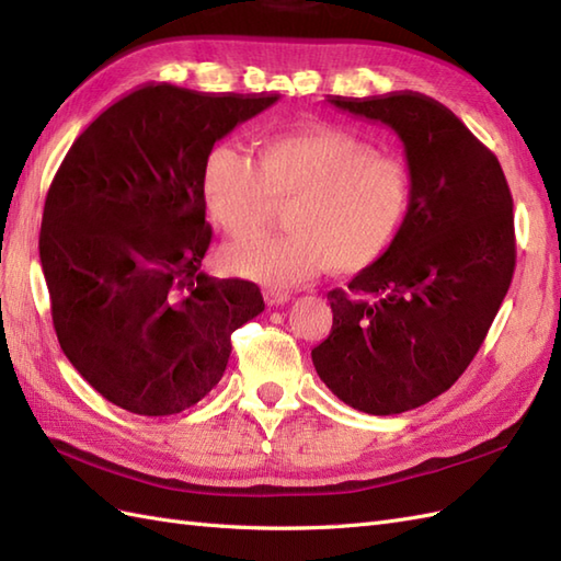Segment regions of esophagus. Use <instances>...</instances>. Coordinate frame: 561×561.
Returning a JSON list of instances; mask_svg holds the SVG:
<instances>
[{
	"label": "esophagus",
	"instance_id": "34e87169",
	"mask_svg": "<svg viewBox=\"0 0 561 561\" xmlns=\"http://www.w3.org/2000/svg\"><path fill=\"white\" fill-rule=\"evenodd\" d=\"M265 296V304L267 306H282L286 301H291V294L289 291H282V289H272V286H267V289L263 291Z\"/></svg>",
	"mask_w": 561,
	"mask_h": 561
}]
</instances>
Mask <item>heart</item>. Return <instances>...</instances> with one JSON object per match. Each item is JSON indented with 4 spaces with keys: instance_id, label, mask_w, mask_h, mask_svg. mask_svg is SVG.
<instances>
[{
    "instance_id": "obj_1",
    "label": "heart",
    "mask_w": 561,
    "mask_h": 561,
    "mask_svg": "<svg viewBox=\"0 0 561 561\" xmlns=\"http://www.w3.org/2000/svg\"><path fill=\"white\" fill-rule=\"evenodd\" d=\"M203 201L229 237L265 225L275 201L289 231L221 249L233 275L289 289L336 265L360 270L380 257L403 225L411 184L401 162L375 154L336 128L308 126L270 136L257 164L233 142H217L203 162Z\"/></svg>"
}]
</instances>
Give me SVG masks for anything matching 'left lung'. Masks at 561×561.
Instances as JSON below:
<instances>
[{
    "label": "left lung",
    "mask_w": 561,
    "mask_h": 561,
    "mask_svg": "<svg viewBox=\"0 0 561 561\" xmlns=\"http://www.w3.org/2000/svg\"><path fill=\"white\" fill-rule=\"evenodd\" d=\"M328 102L392 128L411 195L392 245L328 294L332 332L312 366L351 409L403 413L459 380L510 291L512 193L497 158L433 98L399 90Z\"/></svg>",
    "instance_id": "8db88e82"
}]
</instances>
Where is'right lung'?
Returning <instances> with one entry per match:
<instances>
[{
  "label": "right lung",
  "instance_id": "obj_1",
  "mask_svg": "<svg viewBox=\"0 0 561 561\" xmlns=\"http://www.w3.org/2000/svg\"><path fill=\"white\" fill-rule=\"evenodd\" d=\"M277 93H195L148 83L116 100L57 169L41 263L61 351L131 413L172 415L221 380L231 332L265 310L253 282L201 270L203 162Z\"/></svg>",
  "mask_w": 561,
  "mask_h": 561
}]
</instances>
